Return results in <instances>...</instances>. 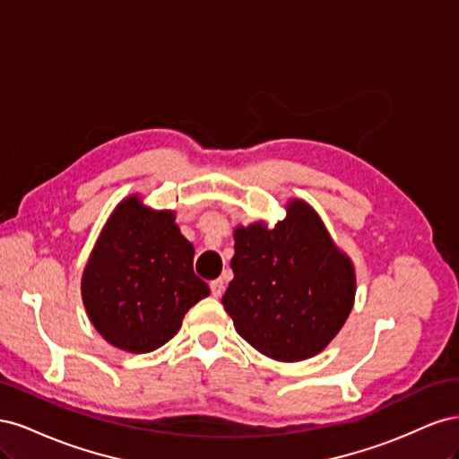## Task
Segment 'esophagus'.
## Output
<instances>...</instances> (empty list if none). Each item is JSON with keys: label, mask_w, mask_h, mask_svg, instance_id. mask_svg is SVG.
I'll return each mask as SVG.
<instances>
[{"label": "esophagus", "mask_w": 459, "mask_h": 459, "mask_svg": "<svg viewBox=\"0 0 459 459\" xmlns=\"http://www.w3.org/2000/svg\"><path fill=\"white\" fill-rule=\"evenodd\" d=\"M224 289H226V283H224V280H221V277L211 281V290H212L214 297H220L221 293H224Z\"/></svg>", "instance_id": "obj_1"}]
</instances>
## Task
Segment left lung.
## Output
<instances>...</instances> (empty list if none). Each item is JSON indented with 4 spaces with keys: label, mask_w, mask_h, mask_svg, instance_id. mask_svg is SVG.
Wrapping results in <instances>:
<instances>
[{
    "label": "left lung",
    "mask_w": 459,
    "mask_h": 459,
    "mask_svg": "<svg viewBox=\"0 0 459 459\" xmlns=\"http://www.w3.org/2000/svg\"><path fill=\"white\" fill-rule=\"evenodd\" d=\"M233 239V280L221 304L235 331L280 362L322 352L352 310L356 275L314 208L295 199L275 228L256 221Z\"/></svg>",
    "instance_id": "obj_1"
}]
</instances>
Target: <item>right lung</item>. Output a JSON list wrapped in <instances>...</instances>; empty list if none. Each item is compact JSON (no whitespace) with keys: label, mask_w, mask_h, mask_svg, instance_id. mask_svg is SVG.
I'll return each mask as SVG.
<instances>
[{"label":"right lung","mask_w":459,"mask_h":459,"mask_svg":"<svg viewBox=\"0 0 459 459\" xmlns=\"http://www.w3.org/2000/svg\"><path fill=\"white\" fill-rule=\"evenodd\" d=\"M172 211L124 199L97 239L82 275V300L93 327L117 349L157 351L186 312L211 289L193 272L195 248L179 233Z\"/></svg>","instance_id":"add662e5"}]
</instances>
